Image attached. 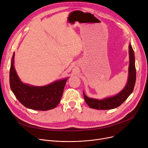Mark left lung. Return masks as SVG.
I'll use <instances>...</instances> for the list:
<instances>
[{"mask_svg": "<svg viewBox=\"0 0 148 148\" xmlns=\"http://www.w3.org/2000/svg\"><path fill=\"white\" fill-rule=\"evenodd\" d=\"M130 65L128 69V78L127 84L119 94L115 96L98 99L88 97L83 92L85 102L89 107L97 110H110L121 106L133 91L136 80V70L135 66L134 52L131 44L129 45Z\"/></svg>", "mask_w": 148, "mask_h": 148, "instance_id": "8db88e82", "label": "left lung"}]
</instances>
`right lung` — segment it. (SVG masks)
Segmentation results:
<instances>
[{"label": "right lung", "instance_id": "1", "mask_svg": "<svg viewBox=\"0 0 148 148\" xmlns=\"http://www.w3.org/2000/svg\"><path fill=\"white\" fill-rule=\"evenodd\" d=\"M14 53L11 62L10 83L11 90L23 106L30 109L45 111L55 108L63 95L68 78L59 80L44 86H34L23 83L14 66Z\"/></svg>", "mask_w": 148, "mask_h": 148}]
</instances>
